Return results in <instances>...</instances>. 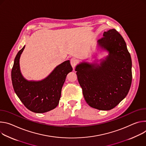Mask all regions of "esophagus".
<instances>
[{
  "mask_svg": "<svg viewBox=\"0 0 146 146\" xmlns=\"http://www.w3.org/2000/svg\"><path fill=\"white\" fill-rule=\"evenodd\" d=\"M70 62H71V66H72V68H74L76 66V65L77 63H78V60H77V59L75 58H72L71 59V60H70Z\"/></svg>",
  "mask_w": 146,
  "mask_h": 146,
  "instance_id": "obj_1",
  "label": "esophagus"
}]
</instances>
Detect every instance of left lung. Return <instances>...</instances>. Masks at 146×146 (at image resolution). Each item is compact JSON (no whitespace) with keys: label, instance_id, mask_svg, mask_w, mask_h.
I'll return each instance as SVG.
<instances>
[{"label":"left lung","instance_id":"1","mask_svg":"<svg viewBox=\"0 0 146 146\" xmlns=\"http://www.w3.org/2000/svg\"><path fill=\"white\" fill-rule=\"evenodd\" d=\"M98 42L108 55L99 64L80 63L75 71L88 105L99 110H110L125 98L130 89L132 60L123 38L115 29L104 32Z\"/></svg>","mask_w":146,"mask_h":146}]
</instances>
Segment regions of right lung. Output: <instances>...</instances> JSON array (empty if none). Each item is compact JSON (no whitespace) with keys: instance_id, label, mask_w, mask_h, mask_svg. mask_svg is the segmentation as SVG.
<instances>
[{"instance_id":"right-lung-1","label":"right lung","mask_w":146,"mask_h":146,"mask_svg":"<svg viewBox=\"0 0 146 146\" xmlns=\"http://www.w3.org/2000/svg\"><path fill=\"white\" fill-rule=\"evenodd\" d=\"M25 46L16 55L11 70L15 93L29 110L44 113L55 108L59 103L61 89L67 74L72 71L70 60L57 66L46 78L39 81L25 79L20 68V58Z\"/></svg>"}]
</instances>
